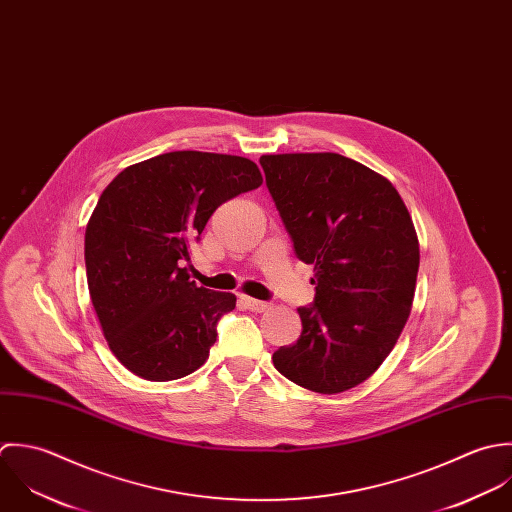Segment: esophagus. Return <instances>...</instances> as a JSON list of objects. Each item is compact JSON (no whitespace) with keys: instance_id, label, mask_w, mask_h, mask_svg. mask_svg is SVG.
<instances>
[{"instance_id":"34e87169","label":"esophagus","mask_w":512,"mask_h":512,"mask_svg":"<svg viewBox=\"0 0 512 512\" xmlns=\"http://www.w3.org/2000/svg\"><path fill=\"white\" fill-rule=\"evenodd\" d=\"M241 303L249 308V310H253V312H267V310L271 308V303L257 301V299H253V297H241Z\"/></svg>"}]
</instances>
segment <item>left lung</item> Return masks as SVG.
Returning <instances> with one entry per match:
<instances>
[{"label":"left lung","mask_w":512,"mask_h":512,"mask_svg":"<svg viewBox=\"0 0 512 512\" xmlns=\"http://www.w3.org/2000/svg\"><path fill=\"white\" fill-rule=\"evenodd\" d=\"M297 257L314 267L301 338L273 354L301 388L340 394L368 380L408 322L419 241L388 178L334 152L261 156Z\"/></svg>","instance_id":"8db88e82"}]
</instances>
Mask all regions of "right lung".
Returning <instances> with one entry per match:
<instances>
[{
	"instance_id": "1",
	"label": "right lung",
	"mask_w": 512,
	"mask_h": 512,
	"mask_svg": "<svg viewBox=\"0 0 512 512\" xmlns=\"http://www.w3.org/2000/svg\"><path fill=\"white\" fill-rule=\"evenodd\" d=\"M261 184L249 158L182 150L106 186L85 231L87 283L108 348L132 374L170 382L204 366L237 299L198 287L182 263L211 213Z\"/></svg>"
}]
</instances>
